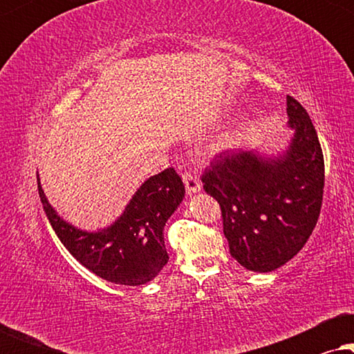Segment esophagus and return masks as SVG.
I'll return each mask as SVG.
<instances>
[{
	"instance_id": "obj_1",
	"label": "esophagus",
	"mask_w": 354,
	"mask_h": 354,
	"mask_svg": "<svg viewBox=\"0 0 354 354\" xmlns=\"http://www.w3.org/2000/svg\"><path fill=\"white\" fill-rule=\"evenodd\" d=\"M182 178H183V183H185V188H187L188 195H193V193H196V192L201 190L200 178H198L196 176H193L192 172H183L182 174Z\"/></svg>"
}]
</instances>
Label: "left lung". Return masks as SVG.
Instances as JSON below:
<instances>
[{
	"mask_svg": "<svg viewBox=\"0 0 354 354\" xmlns=\"http://www.w3.org/2000/svg\"><path fill=\"white\" fill-rule=\"evenodd\" d=\"M287 151L263 158L224 151L201 176L219 203L232 258L248 270L270 272L288 263L317 224L324 195V154L306 109L287 96Z\"/></svg>",
	"mask_w": 354,
	"mask_h": 354,
	"instance_id": "1",
	"label": "left lung"
}]
</instances>
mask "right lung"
<instances>
[{"mask_svg":"<svg viewBox=\"0 0 354 354\" xmlns=\"http://www.w3.org/2000/svg\"><path fill=\"white\" fill-rule=\"evenodd\" d=\"M38 180V193L57 239L82 266L119 285H143L167 264L164 225L185 196L182 178L172 167L149 177L125 207L124 214L98 232L75 229L48 203Z\"/></svg>","mask_w":354,"mask_h":354,"instance_id":"1","label":"right lung"}]
</instances>
